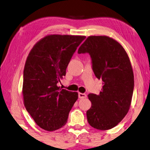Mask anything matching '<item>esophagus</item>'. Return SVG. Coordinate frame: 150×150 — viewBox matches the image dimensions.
Listing matches in <instances>:
<instances>
[{
    "label": "esophagus",
    "mask_w": 150,
    "mask_h": 150,
    "mask_svg": "<svg viewBox=\"0 0 150 150\" xmlns=\"http://www.w3.org/2000/svg\"><path fill=\"white\" fill-rule=\"evenodd\" d=\"M78 96H79V98H85L87 97V95H86V94H85V93H79Z\"/></svg>",
    "instance_id": "34e87169"
}]
</instances>
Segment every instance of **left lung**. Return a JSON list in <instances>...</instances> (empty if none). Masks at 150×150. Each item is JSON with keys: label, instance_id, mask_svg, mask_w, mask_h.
Segmentation results:
<instances>
[{"label": "left lung", "instance_id": "1", "mask_svg": "<svg viewBox=\"0 0 150 150\" xmlns=\"http://www.w3.org/2000/svg\"><path fill=\"white\" fill-rule=\"evenodd\" d=\"M86 53L103 85L98 95L88 94L92 106L87 111L88 122L98 130H109L121 122L130 108L134 87L132 68L123 47L105 35L88 37L78 50V54Z\"/></svg>", "mask_w": 150, "mask_h": 150}]
</instances>
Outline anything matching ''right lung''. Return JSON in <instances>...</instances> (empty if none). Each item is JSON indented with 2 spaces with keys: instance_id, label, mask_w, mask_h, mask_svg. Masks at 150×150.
Instances as JSON below:
<instances>
[{
  "instance_id": "obj_1",
  "label": "right lung",
  "mask_w": 150,
  "mask_h": 150,
  "mask_svg": "<svg viewBox=\"0 0 150 150\" xmlns=\"http://www.w3.org/2000/svg\"><path fill=\"white\" fill-rule=\"evenodd\" d=\"M83 35H50L36 43L25 64L24 106L40 128L54 131L65 126L78 93L57 87Z\"/></svg>"
}]
</instances>
